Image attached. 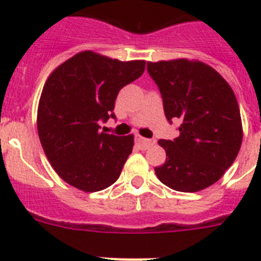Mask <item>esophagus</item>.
<instances>
[{
    "mask_svg": "<svg viewBox=\"0 0 261 261\" xmlns=\"http://www.w3.org/2000/svg\"><path fill=\"white\" fill-rule=\"evenodd\" d=\"M136 142H137V144L140 145V147H141L142 150H146L147 147H150L151 145L155 144V141H154V140H150V138L141 137V136H137V137H136Z\"/></svg>",
    "mask_w": 261,
    "mask_h": 261,
    "instance_id": "1",
    "label": "esophagus"
}]
</instances>
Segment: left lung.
<instances>
[{
    "label": "left lung",
    "instance_id": "left-lung-1",
    "mask_svg": "<svg viewBox=\"0 0 261 261\" xmlns=\"http://www.w3.org/2000/svg\"><path fill=\"white\" fill-rule=\"evenodd\" d=\"M170 123L179 120V137L159 140L166 162L155 167L158 179L179 192H197L212 186L239 153L242 120L230 85L201 61L186 59L147 62Z\"/></svg>",
    "mask_w": 261,
    "mask_h": 261
}]
</instances>
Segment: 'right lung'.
Returning <instances> with one entry per match:
<instances>
[{
    "label": "right lung",
    "instance_id": "1",
    "mask_svg": "<svg viewBox=\"0 0 261 261\" xmlns=\"http://www.w3.org/2000/svg\"><path fill=\"white\" fill-rule=\"evenodd\" d=\"M145 70V61H119L91 50L77 53L48 77L38 108L41 146L62 180L85 192L119 179L133 136L99 132L114 117L119 91Z\"/></svg>",
    "mask_w": 261,
    "mask_h": 261
}]
</instances>
